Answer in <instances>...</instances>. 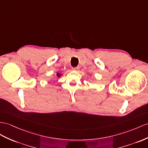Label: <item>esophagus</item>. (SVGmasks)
Listing matches in <instances>:
<instances>
[{
  "instance_id": "1",
  "label": "esophagus",
  "mask_w": 148,
  "mask_h": 148,
  "mask_svg": "<svg viewBox=\"0 0 148 148\" xmlns=\"http://www.w3.org/2000/svg\"><path fill=\"white\" fill-rule=\"evenodd\" d=\"M72 69H73V71H78L79 69V67H73V68H72Z\"/></svg>"
}]
</instances>
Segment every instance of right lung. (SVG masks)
I'll list each match as a JSON object with an SVG mask.
<instances>
[{"mask_svg":"<svg viewBox=\"0 0 148 148\" xmlns=\"http://www.w3.org/2000/svg\"><path fill=\"white\" fill-rule=\"evenodd\" d=\"M62 75H63V74L60 72V73H58L56 74V76H57V77L59 78V77H60V76H62Z\"/></svg>","mask_w":148,"mask_h":148,"instance_id":"obj_1","label":"right lung"}]
</instances>
